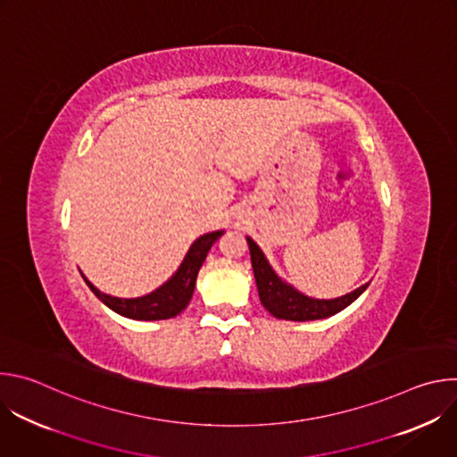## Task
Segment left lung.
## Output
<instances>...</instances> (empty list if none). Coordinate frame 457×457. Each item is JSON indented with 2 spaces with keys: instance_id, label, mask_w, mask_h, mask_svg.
I'll return each mask as SVG.
<instances>
[{
  "instance_id": "obj_1",
  "label": "left lung",
  "mask_w": 457,
  "mask_h": 457,
  "mask_svg": "<svg viewBox=\"0 0 457 457\" xmlns=\"http://www.w3.org/2000/svg\"><path fill=\"white\" fill-rule=\"evenodd\" d=\"M247 245L251 253V266L258 287V296L262 305L275 316L282 320L291 321H307V320H320L328 318L347 305H351L367 287L369 284H363L361 287L354 289L353 293L335 298V300H316L302 295L293 286L286 284L270 266L268 258L264 256L262 249H260L249 237Z\"/></svg>"
}]
</instances>
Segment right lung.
I'll return each mask as SVG.
<instances>
[{
  "instance_id": "right-lung-1",
  "label": "right lung",
  "mask_w": 457,
  "mask_h": 457,
  "mask_svg": "<svg viewBox=\"0 0 457 457\" xmlns=\"http://www.w3.org/2000/svg\"><path fill=\"white\" fill-rule=\"evenodd\" d=\"M222 235L224 231H213L195 240L187 254L184 256L177 273L159 289L141 298H115V296L104 295L96 286H92L85 277L83 278L87 286L92 289V293L106 307H110L120 316L132 318V320H146V321L173 318L180 311H184L186 305L189 303L195 289V282H197V275L201 266L204 264L206 254Z\"/></svg>"
}]
</instances>
